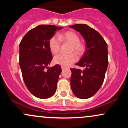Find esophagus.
<instances>
[{
  "mask_svg": "<svg viewBox=\"0 0 128 128\" xmlns=\"http://www.w3.org/2000/svg\"><path fill=\"white\" fill-rule=\"evenodd\" d=\"M66 67H64V66H61V69H62V70H64V69H66Z\"/></svg>",
  "mask_w": 128,
  "mask_h": 128,
  "instance_id": "1",
  "label": "esophagus"
}]
</instances>
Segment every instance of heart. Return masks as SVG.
<instances>
[{
	"instance_id": "heart-1",
	"label": "heart",
	"mask_w": 128,
	"mask_h": 128,
	"mask_svg": "<svg viewBox=\"0 0 128 128\" xmlns=\"http://www.w3.org/2000/svg\"><path fill=\"white\" fill-rule=\"evenodd\" d=\"M59 38L60 40L68 42L72 45V50L74 51L76 54H80L82 52L84 48L80 44V39L76 34L72 31L66 32L62 34H60ZM57 36H54L49 40V48L53 54H56L59 52L61 48V42ZM77 60V56L74 54L69 55L60 54L54 57V62L62 66H68Z\"/></svg>"
}]
</instances>
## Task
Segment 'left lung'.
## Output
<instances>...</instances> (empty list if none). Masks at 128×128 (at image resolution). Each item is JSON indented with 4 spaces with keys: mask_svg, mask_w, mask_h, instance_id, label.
<instances>
[{
    "mask_svg": "<svg viewBox=\"0 0 128 128\" xmlns=\"http://www.w3.org/2000/svg\"><path fill=\"white\" fill-rule=\"evenodd\" d=\"M80 34L86 42V50L76 65L83 70L71 68L72 90L79 99H86L95 94L102 86L108 68V46L102 36L86 24L70 26Z\"/></svg>",
    "mask_w": 128,
    "mask_h": 128,
    "instance_id": "obj_1",
    "label": "left lung"
}]
</instances>
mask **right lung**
Here are the masks:
<instances>
[{
  "label": "right lung",
  "instance_id": "1",
  "mask_svg": "<svg viewBox=\"0 0 128 128\" xmlns=\"http://www.w3.org/2000/svg\"><path fill=\"white\" fill-rule=\"evenodd\" d=\"M62 27L42 24L26 34L19 45V62L22 76L28 89L40 99L55 94L61 72L60 65L49 67L52 60L49 40Z\"/></svg>",
  "mask_w": 128,
  "mask_h": 128
}]
</instances>
